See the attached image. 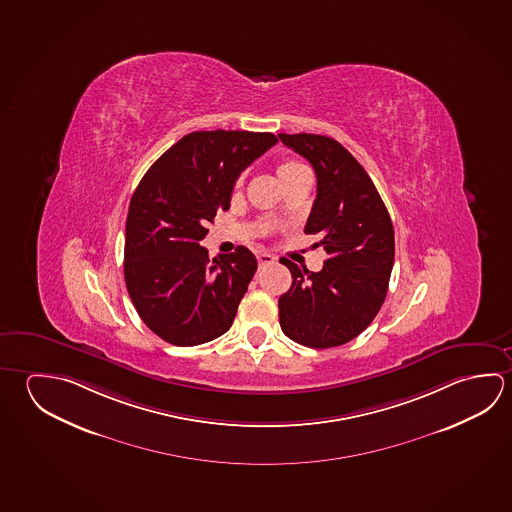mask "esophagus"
<instances>
[{
	"instance_id": "1",
	"label": "esophagus",
	"mask_w": 512,
	"mask_h": 512,
	"mask_svg": "<svg viewBox=\"0 0 512 512\" xmlns=\"http://www.w3.org/2000/svg\"><path fill=\"white\" fill-rule=\"evenodd\" d=\"M257 260H259L260 268L275 264V257H273V255H269V253H259V255H257Z\"/></svg>"
}]
</instances>
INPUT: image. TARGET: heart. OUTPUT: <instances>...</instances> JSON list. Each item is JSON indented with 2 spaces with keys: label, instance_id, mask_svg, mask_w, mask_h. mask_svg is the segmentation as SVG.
<instances>
[{
  "label": "heart",
  "instance_id": "1",
  "mask_svg": "<svg viewBox=\"0 0 512 512\" xmlns=\"http://www.w3.org/2000/svg\"><path fill=\"white\" fill-rule=\"evenodd\" d=\"M302 174H309V171H307V167H305L304 163L296 162V160H282V162L277 165V176L282 185H286V183L295 180V178L302 176ZM243 183L244 176L241 174V176L235 180L234 189H243Z\"/></svg>",
  "mask_w": 512,
  "mask_h": 512
}]
</instances>
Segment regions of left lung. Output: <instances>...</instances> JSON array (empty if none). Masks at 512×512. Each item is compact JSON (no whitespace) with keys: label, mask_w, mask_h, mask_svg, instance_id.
<instances>
[{"label":"left lung","mask_w":512,"mask_h":512,"mask_svg":"<svg viewBox=\"0 0 512 512\" xmlns=\"http://www.w3.org/2000/svg\"><path fill=\"white\" fill-rule=\"evenodd\" d=\"M282 144L316 172V199L305 234H318L329 259L314 273L284 259L293 284L278 298L287 338L313 349L354 340L385 302L394 266V226L358 160L329 136L284 135Z\"/></svg>","instance_id":"1"}]
</instances>
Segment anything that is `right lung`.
I'll list each match as a JSON object with an SVG mask.
<instances>
[{
  "label": "right lung",
  "instance_id": "add662e5",
  "mask_svg": "<svg viewBox=\"0 0 512 512\" xmlns=\"http://www.w3.org/2000/svg\"><path fill=\"white\" fill-rule=\"evenodd\" d=\"M252 131H194L153 163L129 203L124 248L127 293L162 340L192 347L234 323L257 259L246 246L208 259L199 241L230 208L239 174L277 144Z\"/></svg>",
  "mask_w": 512,
  "mask_h": 512
}]
</instances>
